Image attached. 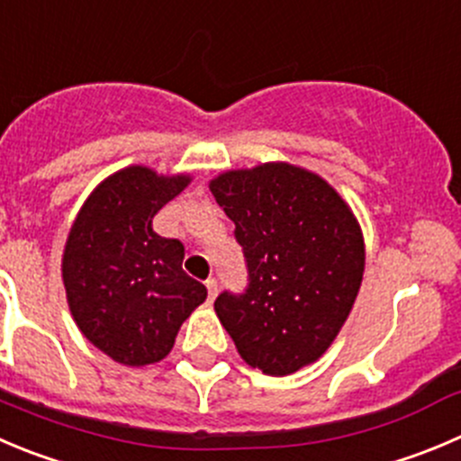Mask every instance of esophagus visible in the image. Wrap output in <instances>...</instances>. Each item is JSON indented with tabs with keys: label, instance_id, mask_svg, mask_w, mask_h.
<instances>
[{
	"label": "esophagus",
	"instance_id": "esophagus-1",
	"mask_svg": "<svg viewBox=\"0 0 461 461\" xmlns=\"http://www.w3.org/2000/svg\"><path fill=\"white\" fill-rule=\"evenodd\" d=\"M205 287H208V296H210V301H214V296H217V280L214 278H208L205 280Z\"/></svg>",
	"mask_w": 461,
	"mask_h": 461
}]
</instances>
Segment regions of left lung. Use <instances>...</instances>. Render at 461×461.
Returning a JSON list of instances; mask_svg holds the SVG:
<instances>
[{"mask_svg":"<svg viewBox=\"0 0 461 461\" xmlns=\"http://www.w3.org/2000/svg\"><path fill=\"white\" fill-rule=\"evenodd\" d=\"M210 192L235 223L249 287L214 312L253 369L289 375L330 348L365 276V238L339 192L310 169L265 162L230 169Z\"/></svg>","mask_w":461,"mask_h":461,"instance_id":"8db88e82","label":"left lung"}]
</instances>
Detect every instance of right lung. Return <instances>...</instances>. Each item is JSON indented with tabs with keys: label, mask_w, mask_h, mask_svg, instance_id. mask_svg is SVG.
Here are the masks:
<instances>
[{
	"label": "right lung",
	"mask_w": 461,
	"mask_h": 461,
	"mask_svg": "<svg viewBox=\"0 0 461 461\" xmlns=\"http://www.w3.org/2000/svg\"><path fill=\"white\" fill-rule=\"evenodd\" d=\"M190 181L131 165L90 192L69 228L60 265L69 312L90 344L124 366L167 357L183 321L208 296L183 271V244L151 228Z\"/></svg>",
	"instance_id": "1"
}]
</instances>
